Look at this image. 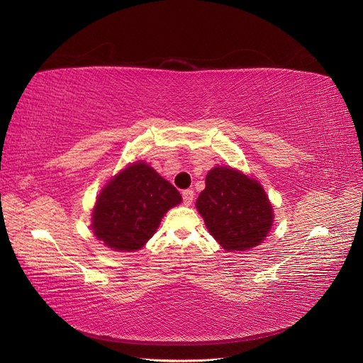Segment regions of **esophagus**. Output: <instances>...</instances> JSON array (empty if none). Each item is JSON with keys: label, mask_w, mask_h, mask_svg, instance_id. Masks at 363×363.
Segmentation results:
<instances>
[{"label": "esophagus", "mask_w": 363, "mask_h": 363, "mask_svg": "<svg viewBox=\"0 0 363 363\" xmlns=\"http://www.w3.org/2000/svg\"><path fill=\"white\" fill-rule=\"evenodd\" d=\"M182 200H184V204H185V206L191 204L193 200H194L193 189H185V191H182Z\"/></svg>", "instance_id": "esophagus-1"}]
</instances>
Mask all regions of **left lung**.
<instances>
[{"instance_id": "obj_1", "label": "left lung", "mask_w": 363, "mask_h": 363, "mask_svg": "<svg viewBox=\"0 0 363 363\" xmlns=\"http://www.w3.org/2000/svg\"><path fill=\"white\" fill-rule=\"evenodd\" d=\"M196 207L226 252L253 249L274 225V208L260 182L231 166L208 170Z\"/></svg>"}]
</instances>
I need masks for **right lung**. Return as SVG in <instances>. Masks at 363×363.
Listing matches in <instances>:
<instances>
[{
    "label": "right lung",
    "instance_id": "obj_1",
    "mask_svg": "<svg viewBox=\"0 0 363 363\" xmlns=\"http://www.w3.org/2000/svg\"><path fill=\"white\" fill-rule=\"evenodd\" d=\"M181 201L178 189L148 163L133 162L101 189L91 230L114 252H137L155 235L169 208Z\"/></svg>",
    "mask_w": 363,
    "mask_h": 363
}]
</instances>
